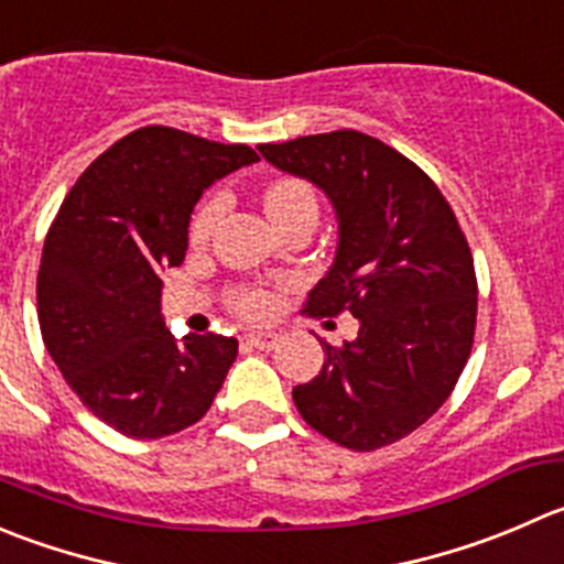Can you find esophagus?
Listing matches in <instances>:
<instances>
[{"label":"esophagus","instance_id":"esophagus-1","mask_svg":"<svg viewBox=\"0 0 564 564\" xmlns=\"http://www.w3.org/2000/svg\"><path fill=\"white\" fill-rule=\"evenodd\" d=\"M242 341L248 344V347H253V349H275L278 347V333H248Z\"/></svg>","mask_w":564,"mask_h":564}]
</instances>
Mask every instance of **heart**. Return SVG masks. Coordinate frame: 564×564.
<instances>
[{"label": "heart", "mask_w": 564, "mask_h": 564, "mask_svg": "<svg viewBox=\"0 0 564 564\" xmlns=\"http://www.w3.org/2000/svg\"><path fill=\"white\" fill-rule=\"evenodd\" d=\"M264 204L270 217L278 223L289 220V217H297L311 212V215H319V200H316V193L311 189V184L300 182V178H278L264 195ZM226 212V195L215 193L204 200V204L195 209L193 220H189V239L195 245L206 242L209 234L215 231L217 220ZM228 305L237 311L239 316H248V319H264V316L272 314L275 308V297H272L267 289L259 286H237L228 294Z\"/></svg>", "instance_id": "b5f03b06"}]
</instances>
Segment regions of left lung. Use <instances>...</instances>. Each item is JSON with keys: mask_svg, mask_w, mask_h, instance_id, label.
Instances as JSON below:
<instances>
[{"mask_svg": "<svg viewBox=\"0 0 564 564\" xmlns=\"http://www.w3.org/2000/svg\"><path fill=\"white\" fill-rule=\"evenodd\" d=\"M259 151L325 189L336 209V261L305 311H347L360 322L355 341H322V371L294 386V404L308 427L344 449L397 444L449 399L471 355L477 272L466 234L438 184L364 131Z\"/></svg>", "mask_w": 564, "mask_h": 564, "instance_id": "left-lung-1", "label": "left lung"}]
</instances>
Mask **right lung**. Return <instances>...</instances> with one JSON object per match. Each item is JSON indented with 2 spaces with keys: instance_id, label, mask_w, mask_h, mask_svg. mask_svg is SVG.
<instances>
[{
  "instance_id": "obj_1",
  "label": "right lung",
  "mask_w": 564,
  "mask_h": 564,
  "mask_svg": "<svg viewBox=\"0 0 564 564\" xmlns=\"http://www.w3.org/2000/svg\"><path fill=\"white\" fill-rule=\"evenodd\" d=\"M250 162V145L143 126L85 167L48 228L37 270L43 344L82 404L126 438L193 427L237 358V338L171 336L160 272L184 261L204 189Z\"/></svg>"
}]
</instances>
